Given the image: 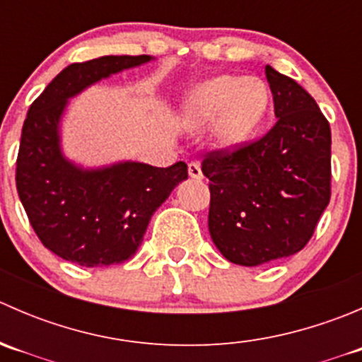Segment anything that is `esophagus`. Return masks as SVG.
I'll return each instance as SVG.
<instances>
[{
    "label": "esophagus",
    "mask_w": 362,
    "mask_h": 362,
    "mask_svg": "<svg viewBox=\"0 0 362 362\" xmlns=\"http://www.w3.org/2000/svg\"><path fill=\"white\" fill-rule=\"evenodd\" d=\"M187 171H189V177H191V178H196V180H202V178H203L202 164H199V163H189Z\"/></svg>",
    "instance_id": "34e87169"
}]
</instances>
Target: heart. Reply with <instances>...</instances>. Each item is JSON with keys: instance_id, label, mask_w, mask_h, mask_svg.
<instances>
[{"instance_id": "b5f03b06", "label": "heart", "mask_w": 362, "mask_h": 362, "mask_svg": "<svg viewBox=\"0 0 362 362\" xmlns=\"http://www.w3.org/2000/svg\"><path fill=\"white\" fill-rule=\"evenodd\" d=\"M269 105L262 80L221 75L196 86L184 100V117L192 124L215 120V136L226 148H235L252 136Z\"/></svg>"}]
</instances>
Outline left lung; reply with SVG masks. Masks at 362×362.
I'll return each instance as SVG.
<instances>
[{
	"instance_id": "obj_1",
	"label": "left lung",
	"mask_w": 362,
	"mask_h": 362,
	"mask_svg": "<svg viewBox=\"0 0 362 362\" xmlns=\"http://www.w3.org/2000/svg\"><path fill=\"white\" fill-rule=\"evenodd\" d=\"M276 122L261 140L211 154L208 229L228 261L261 266L291 257L312 238L331 198V129L315 100L266 66Z\"/></svg>"
}]
</instances>
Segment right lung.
Here are the masks:
<instances>
[{
  "instance_id": "right-lung-1",
  "label": "right lung",
  "mask_w": 362,
  "mask_h": 362,
  "mask_svg": "<svg viewBox=\"0 0 362 362\" xmlns=\"http://www.w3.org/2000/svg\"><path fill=\"white\" fill-rule=\"evenodd\" d=\"M152 56H103L64 68L29 107L17 158V192L40 242L80 266L127 261L154 211L187 178V164L156 168L117 160L87 168L68 159L61 122L69 100Z\"/></svg>"
}]
</instances>
